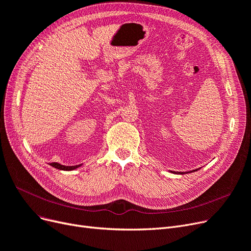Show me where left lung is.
Here are the masks:
<instances>
[{
	"instance_id": "1",
	"label": "left lung",
	"mask_w": 251,
	"mask_h": 251,
	"mask_svg": "<svg viewBox=\"0 0 251 251\" xmlns=\"http://www.w3.org/2000/svg\"><path fill=\"white\" fill-rule=\"evenodd\" d=\"M196 171H197V170H196ZM196 171H191V172H196ZM170 172L173 173V174H182V175L185 174V173H182V172H173V171H170Z\"/></svg>"
}]
</instances>
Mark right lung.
<instances>
[{
    "instance_id": "right-lung-1",
    "label": "right lung",
    "mask_w": 251,
    "mask_h": 251,
    "mask_svg": "<svg viewBox=\"0 0 251 251\" xmlns=\"http://www.w3.org/2000/svg\"><path fill=\"white\" fill-rule=\"evenodd\" d=\"M50 165H51L52 168H54V169L61 170V171H73V170H76V169L80 168L82 163L77 164V165H63V164L58 163V162H51Z\"/></svg>"
}]
</instances>
